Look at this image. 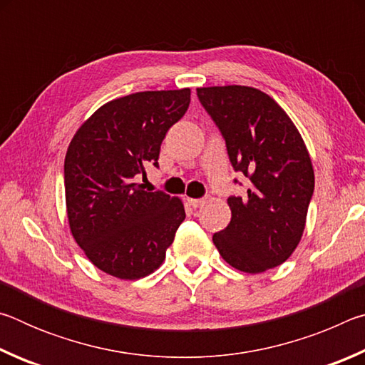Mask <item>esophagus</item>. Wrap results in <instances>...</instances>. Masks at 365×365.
Instances as JSON below:
<instances>
[{
    "label": "esophagus",
    "instance_id": "esophagus-1",
    "mask_svg": "<svg viewBox=\"0 0 365 365\" xmlns=\"http://www.w3.org/2000/svg\"><path fill=\"white\" fill-rule=\"evenodd\" d=\"M205 202H206L205 197H200V200H193V197H190V200H188V205H190L191 207H195V209L205 206Z\"/></svg>",
    "mask_w": 365,
    "mask_h": 365
}]
</instances>
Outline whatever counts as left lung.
Instances as JSON below:
<instances>
[{
  "instance_id": "left-lung-1",
  "label": "left lung",
  "mask_w": 365,
  "mask_h": 365,
  "mask_svg": "<svg viewBox=\"0 0 365 365\" xmlns=\"http://www.w3.org/2000/svg\"><path fill=\"white\" fill-rule=\"evenodd\" d=\"M196 95L225 140L233 170L251 182L245 196H228L232 220L214 233L215 248L242 272L274 269L298 246L314 195L304 141L285 110L261 90L207 86Z\"/></svg>"
}]
</instances>
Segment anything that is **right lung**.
I'll return each mask as SVG.
<instances>
[{
    "label": "right lung",
    "mask_w": 365,
    "mask_h": 365,
    "mask_svg": "<svg viewBox=\"0 0 365 365\" xmlns=\"http://www.w3.org/2000/svg\"><path fill=\"white\" fill-rule=\"evenodd\" d=\"M190 88L140 91L104 104L69 145L64 187L71 232L98 269L137 280L163 264L185 220L178 197L137 183L159 168L160 143L190 106Z\"/></svg>",
    "instance_id": "obj_1"
}]
</instances>
